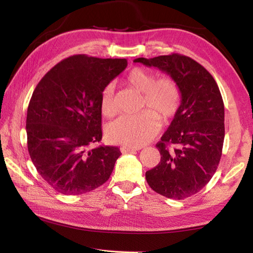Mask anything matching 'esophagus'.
Here are the masks:
<instances>
[{
  "mask_svg": "<svg viewBox=\"0 0 253 253\" xmlns=\"http://www.w3.org/2000/svg\"><path fill=\"white\" fill-rule=\"evenodd\" d=\"M142 147H129V146H123L121 147V151L122 153H127V152H132V151H138L140 150Z\"/></svg>",
  "mask_w": 253,
  "mask_h": 253,
  "instance_id": "obj_1",
  "label": "esophagus"
}]
</instances>
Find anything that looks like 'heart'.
Instances as JSON below:
<instances>
[{"instance_id":"obj_1","label":"heart","mask_w":253,"mask_h":253,"mask_svg":"<svg viewBox=\"0 0 253 253\" xmlns=\"http://www.w3.org/2000/svg\"><path fill=\"white\" fill-rule=\"evenodd\" d=\"M126 82L143 93L142 110L146 111L136 116L117 118L107 126L106 136L111 142L139 147L160 130L158 115L161 120L169 121L177 114L181 104V91L175 79L169 76L158 78L157 74L142 67L132 68L127 74ZM100 106L102 114L106 117L116 114L113 84H106L102 90Z\"/></svg>"}]
</instances>
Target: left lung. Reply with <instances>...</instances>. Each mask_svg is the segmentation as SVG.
Returning a JSON list of instances; mask_svg holds the SVG:
<instances>
[{
  "mask_svg": "<svg viewBox=\"0 0 253 253\" xmlns=\"http://www.w3.org/2000/svg\"><path fill=\"white\" fill-rule=\"evenodd\" d=\"M133 62L169 74L181 91L179 110L157 143L160 163L146 171L148 184L169 199L196 195L211 180L222 157L224 102L218 85L202 65L177 53Z\"/></svg>",
  "mask_w": 253,
  "mask_h": 253,
  "instance_id": "left-lung-1",
  "label": "left lung"
}]
</instances>
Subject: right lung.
I'll return each mask as SVG.
<instances>
[{
	"label": "right lung",
	"mask_w": 253,
	"mask_h": 253,
	"mask_svg": "<svg viewBox=\"0 0 253 253\" xmlns=\"http://www.w3.org/2000/svg\"><path fill=\"white\" fill-rule=\"evenodd\" d=\"M126 67L125 58L77 54L37 84L27 111V144L38 173L57 192L82 195L110 178L122 153L94 147L102 139L100 96Z\"/></svg>",
	"instance_id": "obj_1"
}]
</instances>
